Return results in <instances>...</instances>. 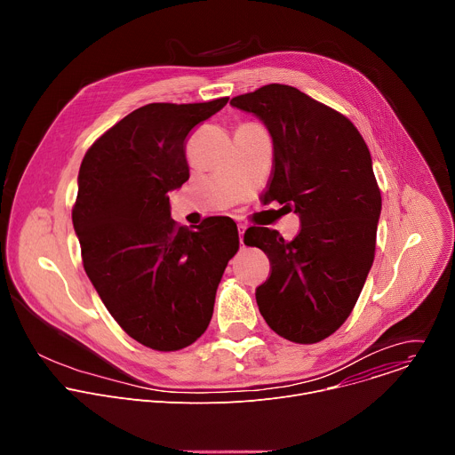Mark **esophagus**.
Masks as SVG:
<instances>
[{
  "label": "esophagus",
  "mask_w": 455,
  "mask_h": 455,
  "mask_svg": "<svg viewBox=\"0 0 455 455\" xmlns=\"http://www.w3.org/2000/svg\"><path fill=\"white\" fill-rule=\"evenodd\" d=\"M237 232H239V241H241V244L244 246V243H243V237H244V232H246V225L239 223V225H237Z\"/></svg>",
  "instance_id": "esophagus-1"
}]
</instances>
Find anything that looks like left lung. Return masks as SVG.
<instances>
[{"mask_svg": "<svg viewBox=\"0 0 455 455\" xmlns=\"http://www.w3.org/2000/svg\"><path fill=\"white\" fill-rule=\"evenodd\" d=\"M263 120L274 142L265 204L300 220L284 241L251 227L244 244L261 248L272 274L255 290L268 326L295 344L333 335L351 315L372 267L381 194L365 140L342 113L286 84H267L230 100Z\"/></svg>", "mask_w": 455, "mask_h": 455, "instance_id": "left-lung-1", "label": "left lung"}]
</instances>
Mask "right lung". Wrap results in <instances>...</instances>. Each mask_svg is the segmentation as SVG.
I'll return each instance as SVG.
<instances>
[{
    "mask_svg": "<svg viewBox=\"0 0 455 455\" xmlns=\"http://www.w3.org/2000/svg\"><path fill=\"white\" fill-rule=\"evenodd\" d=\"M227 102L142 106L97 139L79 169L72 221L84 270L118 326L155 351L183 349L205 333L239 248L230 218L188 230L169 205V190L188 180V133Z\"/></svg>",
    "mask_w": 455,
    "mask_h": 455,
    "instance_id": "1",
    "label": "right lung"
}]
</instances>
